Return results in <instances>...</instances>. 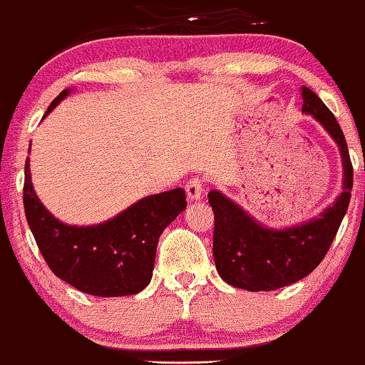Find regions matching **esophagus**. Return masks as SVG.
<instances>
[{"instance_id": "1", "label": "esophagus", "mask_w": 365, "mask_h": 365, "mask_svg": "<svg viewBox=\"0 0 365 365\" xmlns=\"http://www.w3.org/2000/svg\"><path fill=\"white\" fill-rule=\"evenodd\" d=\"M186 195H187V197H190L191 201L200 200L201 195H203V182H201V179L191 178L190 181H187V184H186Z\"/></svg>"}]
</instances>
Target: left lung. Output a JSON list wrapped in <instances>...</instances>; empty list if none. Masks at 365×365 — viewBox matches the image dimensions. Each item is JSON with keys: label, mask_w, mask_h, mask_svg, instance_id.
Masks as SVG:
<instances>
[{"label": "left lung", "mask_w": 365, "mask_h": 365, "mask_svg": "<svg viewBox=\"0 0 365 365\" xmlns=\"http://www.w3.org/2000/svg\"><path fill=\"white\" fill-rule=\"evenodd\" d=\"M303 113L312 115L339 145L344 191L318 217L286 228H272L225 196L208 192L215 213L213 257L220 277L247 291H274L307 277L322 262L347 213L354 169L339 121L312 89L301 88Z\"/></svg>", "instance_id": "obj_1"}]
</instances>
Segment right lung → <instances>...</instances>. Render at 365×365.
Wrapping results in <instances>:
<instances>
[{"mask_svg": "<svg viewBox=\"0 0 365 365\" xmlns=\"http://www.w3.org/2000/svg\"><path fill=\"white\" fill-rule=\"evenodd\" d=\"M71 89L51 103L43 118ZM24 205L26 222L45 262L58 279L91 296L137 294L152 279L159 237L186 210L182 187L142 197L116 217L98 225H67L42 205L25 162Z\"/></svg>", "mask_w": 365, "mask_h": 365, "instance_id": "1", "label": "right lung"}]
</instances>
